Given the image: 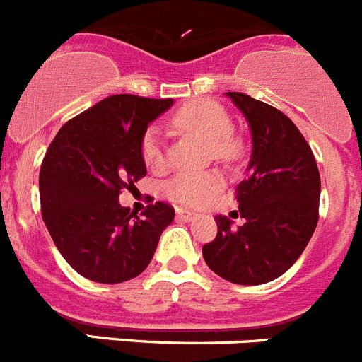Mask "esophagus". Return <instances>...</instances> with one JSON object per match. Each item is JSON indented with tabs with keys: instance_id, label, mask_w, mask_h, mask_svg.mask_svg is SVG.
<instances>
[{
	"instance_id": "obj_1",
	"label": "esophagus",
	"mask_w": 362,
	"mask_h": 362,
	"mask_svg": "<svg viewBox=\"0 0 362 362\" xmlns=\"http://www.w3.org/2000/svg\"><path fill=\"white\" fill-rule=\"evenodd\" d=\"M177 216L184 221H191V220H197L198 214L197 213H189L185 209H177Z\"/></svg>"
}]
</instances>
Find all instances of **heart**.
Here are the masks:
<instances>
[{
  "label": "heart",
  "mask_w": 362,
  "mask_h": 362,
  "mask_svg": "<svg viewBox=\"0 0 362 362\" xmlns=\"http://www.w3.org/2000/svg\"><path fill=\"white\" fill-rule=\"evenodd\" d=\"M173 126L185 133L198 136L213 144V153L218 158H233L238 144L230 139L233 120L229 113L213 100H193L185 104L173 115ZM142 160L148 168H160L164 162L162 136L157 128L146 132L141 144ZM221 178L218 173H182L165 185L169 198L189 207H202L220 191Z\"/></svg>",
  "instance_id": "1"
}]
</instances>
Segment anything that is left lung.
Segmentation results:
<instances>
[{"instance_id":"left-lung-1","label":"left lung","mask_w":362,"mask_h":362,"mask_svg":"<svg viewBox=\"0 0 362 362\" xmlns=\"http://www.w3.org/2000/svg\"><path fill=\"white\" fill-rule=\"evenodd\" d=\"M252 136L247 178L236 200L243 226L216 216L218 234L202 247L214 274L262 285L285 274L317 226L321 178L310 146L285 113L245 93L227 92Z\"/></svg>"}]
</instances>
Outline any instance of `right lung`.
I'll return each mask as SVG.
<instances>
[{"instance_id":"add662e5","label":"right lung","mask_w":362,"mask_h":362,"mask_svg":"<svg viewBox=\"0 0 362 362\" xmlns=\"http://www.w3.org/2000/svg\"><path fill=\"white\" fill-rule=\"evenodd\" d=\"M173 99L112 95L57 132L39 171L41 214L68 265L97 283L144 272L175 209L148 205L139 218L119 194L148 173L141 144Z\"/></svg>"}]
</instances>
